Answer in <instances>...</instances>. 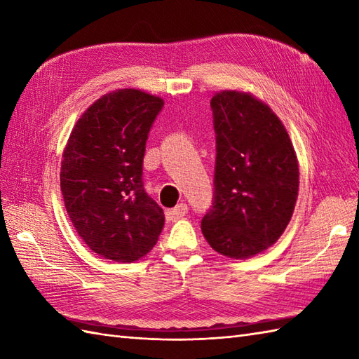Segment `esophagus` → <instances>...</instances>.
Instances as JSON below:
<instances>
[{"label": "esophagus", "mask_w": 359, "mask_h": 359, "mask_svg": "<svg viewBox=\"0 0 359 359\" xmlns=\"http://www.w3.org/2000/svg\"><path fill=\"white\" fill-rule=\"evenodd\" d=\"M187 212H188L187 203H179V205H175L172 210H168L166 216H168V219H180V217H184Z\"/></svg>", "instance_id": "esophagus-1"}]
</instances>
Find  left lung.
Masks as SVG:
<instances>
[{
  "instance_id": "1",
  "label": "left lung",
  "mask_w": 359,
  "mask_h": 359,
  "mask_svg": "<svg viewBox=\"0 0 359 359\" xmlns=\"http://www.w3.org/2000/svg\"><path fill=\"white\" fill-rule=\"evenodd\" d=\"M216 133L215 197L202 219L217 253L247 259L284 233L299 189V168L287 129L269 106L238 90L211 98Z\"/></svg>"
}]
</instances>
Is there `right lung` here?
<instances>
[{
	"instance_id": "add662e5",
	"label": "right lung",
	"mask_w": 359,
	"mask_h": 359,
	"mask_svg": "<svg viewBox=\"0 0 359 359\" xmlns=\"http://www.w3.org/2000/svg\"><path fill=\"white\" fill-rule=\"evenodd\" d=\"M162 108V98L143 90H114L85 111L63 152L67 216L86 245L114 262L139 261L163 230V210L142 177L148 134Z\"/></svg>"
}]
</instances>
